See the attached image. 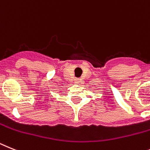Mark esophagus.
<instances>
[{
    "instance_id": "esophagus-1",
    "label": "esophagus",
    "mask_w": 150,
    "mask_h": 150,
    "mask_svg": "<svg viewBox=\"0 0 150 150\" xmlns=\"http://www.w3.org/2000/svg\"><path fill=\"white\" fill-rule=\"evenodd\" d=\"M75 82L77 83V84H79V83L81 82V81H80V80H79V79H77V80H76V81H75Z\"/></svg>"
}]
</instances>
